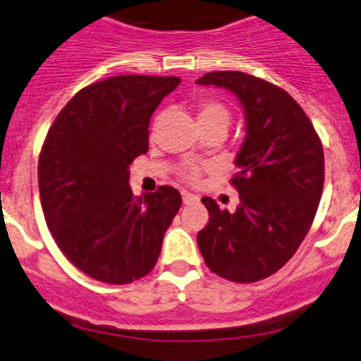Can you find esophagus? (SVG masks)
<instances>
[{
  "label": "esophagus",
  "mask_w": 361,
  "mask_h": 361,
  "mask_svg": "<svg viewBox=\"0 0 361 361\" xmlns=\"http://www.w3.org/2000/svg\"><path fill=\"white\" fill-rule=\"evenodd\" d=\"M181 199H183V204H192V202L199 201L197 195L190 194V192H183V194H181Z\"/></svg>",
  "instance_id": "34e87169"
}]
</instances>
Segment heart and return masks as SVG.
I'll use <instances>...</instances> for the list:
<instances>
[{"label": "heart", "instance_id": "1", "mask_svg": "<svg viewBox=\"0 0 361 361\" xmlns=\"http://www.w3.org/2000/svg\"><path fill=\"white\" fill-rule=\"evenodd\" d=\"M197 120L199 123H215V121H220V123L229 125V111L224 104L216 102V100H201L197 104ZM199 174H201V166L195 162H187L180 169L181 180L185 181H197Z\"/></svg>", "mask_w": 361, "mask_h": 361}]
</instances>
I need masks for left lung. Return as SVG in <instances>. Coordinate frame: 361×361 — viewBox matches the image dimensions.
<instances>
[{
  "instance_id": "obj_1",
  "label": "left lung",
  "mask_w": 361,
  "mask_h": 361,
  "mask_svg": "<svg viewBox=\"0 0 361 361\" xmlns=\"http://www.w3.org/2000/svg\"><path fill=\"white\" fill-rule=\"evenodd\" d=\"M204 86L226 87L240 100L247 135L231 183L236 212L202 197L209 222L197 245L206 266L231 282L262 281L295 255L309 233L324 183V153L312 121L282 87L245 72H208Z\"/></svg>"
}]
</instances>
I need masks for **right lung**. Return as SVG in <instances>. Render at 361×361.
Returning <instances> with one entry per match:
<instances>
[{"label":"right lung","instance_id":"obj_1","mask_svg":"<svg viewBox=\"0 0 361 361\" xmlns=\"http://www.w3.org/2000/svg\"><path fill=\"white\" fill-rule=\"evenodd\" d=\"M180 77L116 75L75 93L38 159L45 222L73 266L107 284L148 275L181 206L173 187L134 197L128 167L148 152L149 118Z\"/></svg>","mask_w":361,"mask_h":361}]
</instances>
